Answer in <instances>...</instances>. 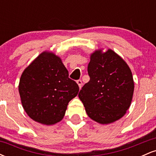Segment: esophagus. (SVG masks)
Listing matches in <instances>:
<instances>
[{
	"label": "esophagus",
	"mask_w": 156,
	"mask_h": 156,
	"mask_svg": "<svg viewBox=\"0 0 156 156\" xmlns=\"http://www.w3.org/2000/svg\"><path fill=\"white\" fill-rule=\"evenodd\" d=\"M77 83L78 84V87H79V88L80 89L81 88V87H82V80H77Z\"/></svg>",
	"instance_id": "esophagus-1"
}]
</instances>
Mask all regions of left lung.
<instances>
[{"instance_id": "obj_1", "label": "left lung", "mask_w": 156, "mask_h": 156, "mask_svg": "<svg viewBox=\"0 0 156 156\" xmlns=\"http://www.w3.org/2000/svg\"><path fill=\"white\" fill-rule=\"evenodd\" d=\"M87 70L90 80L78 94L87 115L101 124L122 117L129 108L134 89L126 62L112 50L105 53L98 50L91 55Z\"/></svg>"}]
</instances>
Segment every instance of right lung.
<instances>
[{"label":"right lung","instance_id":"add662e5","mask_svg":"<svg viewBox=\"0 0 156 156\" xmlns=\"http://www.w3.org/2000/svg\"><path fill=\"white\" fill-rule=\"evenodd\" d=\"M78 85L59 57L43 52L23 71L19 92L23 108L32 119L53 125L63 119L69 102L78 94Z\"/></svg>","mask_w":156,"mask_h":156}]
</instances>
